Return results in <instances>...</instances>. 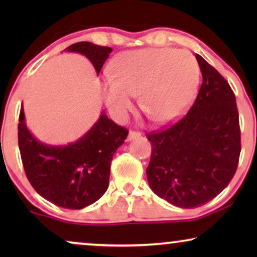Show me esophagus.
<instances>
[{
    "label": "esophagus",
    "mask_w": 257,
    "mask_h": 257,
    "mask_svg": "<svg viewBox=\"0 0 257 257\" xmlns=\"http://www.w3.org/2000/svg\"><path fill=\"white\" fill-rule=\"evenodd\" d=\"M138 137H140V133H139V132H137V131H130V132H128V136H127V140H130V142H131V140L138 138Z\"/></svg>",
    "instance_id": "esophagus-1"
}]
</instances>
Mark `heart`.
<instances>
[{
    "label": "heart",
    "mask_w": 257,
    "mask_h": 257,
    "mask_svg": "<svg viewBox=\"0 0 257 257\" xmlns=\"http://www.w3.org/2000/svg\"><path fill=\"white\" fill-rule=\"evenodd\" d=\"M199 65L194 56L174 48H153L122 52L103 83L105 104L121 121L139 93L143 111L157 122L179 117L194 96Z\"/></svg>",
    "instance_id": "1"
}]
</instances>
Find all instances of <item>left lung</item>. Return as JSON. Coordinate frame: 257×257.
Wrapping results in <instances>:
<instances>
[{
    "label": "left lung",
    "instance_id": "left-lung-1",
    "mask_svg": "<svg viewBox=\"0 0 257 257\" xmlns=\"http://www.w3.org/2000/svg\"><path fill=\"white\" fill-rule=\"evenodd\" d=\"M202 84L194 104L175 124L147 136L152 191L181 208L205 205L227 187L241 152L236 99L216 69L196 55Z\"/></svg>",
    "mask_w": 257,
    "mask_h": 257
}]
</instances>
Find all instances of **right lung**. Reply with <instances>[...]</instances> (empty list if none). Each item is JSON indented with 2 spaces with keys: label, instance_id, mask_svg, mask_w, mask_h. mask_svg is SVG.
<instances>
[{
  "label": "right lung",
  "instance_id": "obj_1",
  "mask_svg": "<svg viewBox=\"0 0 257 257\" xmlns=\"http://www.w3.org/2000/svg\"><path fill=\"white\" fill-rule=\"evenodd\" d=\"M64 51L84 55L97 75L112 49L78 42ZM19 147L28 180L38 194L68 209H82L106 192L112 158L128 135L105 112L83 137L68 145H48L31 135L23 105L19 118Z\"/></svg>",
  "mask_w": 257,
  "mask_h": 257
}]
</instances>
